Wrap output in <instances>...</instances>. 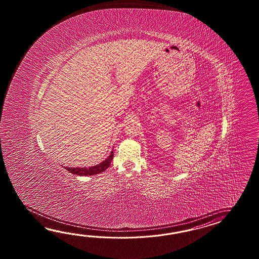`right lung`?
<instances>
[{"instance_id": "right-lung-1", "label": "right lung", "mask_w": 259, "mask_h": 259, "mask_svg": "<svg viewBox=\"0 0 259 259\" xmlns=\"http://www.w3.org/2000/svg\"><path fill=\"white\" fill-rule=\"evenodd\" d=\"M113 157H114V152L112 151L110 155L98 165H94L91 167H67V166H64V167H65V169L69 171L72 174H75V175L93 176V175L99 174L101 172H104L105 169H107L110 165Z\"/></svg>"}]
</instances>
